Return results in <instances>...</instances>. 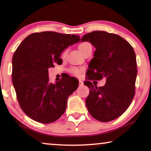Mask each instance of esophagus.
<instances>
[{
	"instance_id": "obj_1",
	"label": "esophagus",
	"mask_w": 151,
	"mask_h": 151,
	"mask_svg": "<svg viewBox=\"0 0 151 151\" xmlns=\"http://www.w3.org/2000/svg\"><path fill=\"white\" fill-rule=\"evenodd\" d=\"M84 84V82L82 81V80H79V85L80 86H82Z\"/></svg>"
}]
</instances>
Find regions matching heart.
Masks as SVG:
<instances>
[{"mask_svg":"<svg viewBox=\"0 0 151 151\" xmlns=\"http://www.w3.org/2000/svg\"><path fill=\"white\" fill-rule=\"evenodd\" d=\"M91 45L90 43L82 42V43H80V44L79 45V46H78V49H79V50L81 51L82 53H83L88 47H91ZM66 54H67V51H64L63 53V57H65ZM71 72L73 74V75H75L76 76H79L80 75V73H81V70L78 69V68H72V69H71Z\"/></svg>","mask_w":151,"mask_h":151,"instance_id":"obj_1","label":"heart"}]
</instances>
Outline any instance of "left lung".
Segmentation results:
<instances>
[{
    "instance_id": "8db88e82",
    "label": "left lung",
    "mask_w": 151,
    "mask_h": 151,
    "mask_svg": "<svg viewBox=\"0 0 151 151\" xmlns=\"http://www.w3.org/2000/svg\"><path fill=\"white\" fill-rule=\"evenodd\" d=\"M96 48L84 84L90 92L86 106L93 117L100 122L112 121L125 112L135 96L137 62L131 45L118 35L104 31L85 34L81 42ZM106 77V84L98 88L89 81Z\"/></svg>"
}]
</instances>
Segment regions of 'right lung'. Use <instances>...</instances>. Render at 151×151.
I'll return each instance as SVG.
<instances>
[{"mask_svg":"<svg viewBox=\"0 0 151 151\" xmlns=\"http://www.w3.org/2000/svg\"><path fill=\"white\" fill-rule=\"evenodd\" d=\"M80 40V36L73 34L34 33L24 38L14 52L12 82L20 108L31 119L49 124L65 113L67 99L77 89L78 82L68 76L52 84L48 69L55 63L61 65V53Z\"/></svg>","mask_w":151,"mask_h":151,"instance_id":"right-lung-1","label":"right lung"}]
</instances>
